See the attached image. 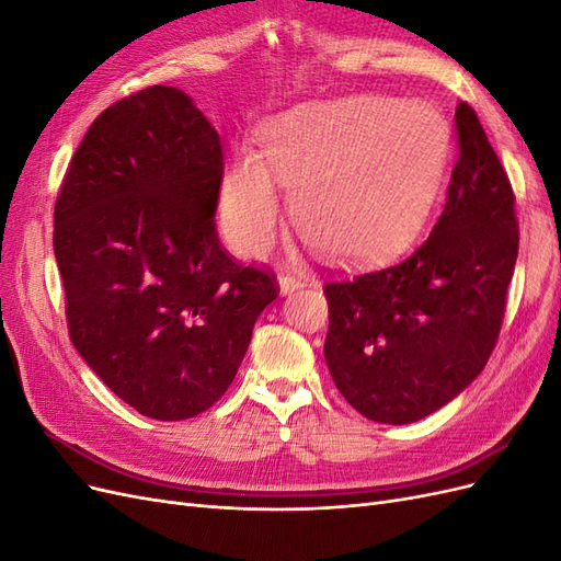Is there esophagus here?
Listing matches in <instances>:
<instances>
[{"instance_id":"1","label":"esophagus","mask_w":561,"mask_h":561,"mask_svg":"<svg viewBox=\"0 0 561 561\" xmlns=\"http://www.w3.org/2000/svg\"><path fill=\"white\" fill-rule=\"evenodd\" d=\"M278 283H280V293L287 295V293L297 290V287H301V276L297 274L293 266H283L280 268V276H278Z\"/></svg>"}]
</instances>
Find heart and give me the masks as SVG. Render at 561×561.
<instances>
[{"instance_id":"heart-1","label":"heart","mask_w":561,"mask_h":561,"mask_svg":"<svg viewBox=\"0 0 561 561\" xmlns=\"http://www.w3.org/2000/svg\"><path fill=\"white\" fill-rule=\"evenodd\" d=\"M449 142L445 118L423 103L355 95L299 107L262 130V157L231 161L219 225L239 252L268 250L280 229V182L311 245L348 262L388 257L426 222Z\"/></svg>"}]
</instances>
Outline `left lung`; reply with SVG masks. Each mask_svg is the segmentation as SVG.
Listing matches in <instances>:
<instances>
[{"label":"left lung","instance_id":"obj_1","mask_svg":"<svg viewBox=\"0 0 561 561\" xmlns=\"http://www.w3.org/2000/svg\"><path fill=\"white\" fill-rule=\"evenodd\" d=\"M431 236L402 262L328 280L325 360L363 416L412 423L456 398L499 342L519 245L515 194L474 110Z\"/></svg>","mask_w":561,"mask_h":561}]
</instances>
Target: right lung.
I'll return each instance as SVG.
<instances>
[{
	"instance_id": "right-lung-1",
	"label": "right lung",
	"mask_w": 561,
	"mask_h": 561,
	"mask_svg": "<svg viewBox=\"0 0 561 561\" xmlns=\"http://www.w3.org/2000/svg\"><path fill=\"white\" fill-rule=\"evenodd\" d=\"M222 175V142L190 95L147 87L98 114L56 198L67 332L149 419H192L222 398L280 293L274 271L219 243Z\"/></svg>"
}]
</instances>
